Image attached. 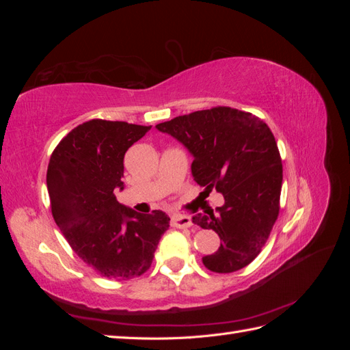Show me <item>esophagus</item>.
I'll use <instances>...</instances> for the list:
<instances>
[{
	"label": "esophagus",
	"mask_w": 350,
	"mask_h": 350,
	"mask_svg": "<svg viewBox=\"0 0 350 350\" xmlns=\"http://www.w3.org/2000/svg\"><path fill=\"white\" fill-rule=\"evenodd\" d=\"M172 226L179 228V229L191 228L193 226V219L187 216V215H176V216L172 217Z\"/></svg>",
	"instance_id": "34e87169"
}]
</instances>
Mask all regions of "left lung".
<instances>
[{"mask_svg":"<svg viewBox=\"0 0 350 350\" xmlns=\"http://www.w3.org/2000/svg\"><path fill=\"white\" fill-rule=\"evenodd\" d=\"M194 156V181L221 193L219 216L197 213L196 225L213 229L221 243L203 264L215 273H234L256 258L266 245L280 210L283 167L278 143L258 116L229 107H215L161 122Z\"/></svg>","mask_w":350,"mask_h":350,"instance_id":"1","label":"left lung"}]
</instances>
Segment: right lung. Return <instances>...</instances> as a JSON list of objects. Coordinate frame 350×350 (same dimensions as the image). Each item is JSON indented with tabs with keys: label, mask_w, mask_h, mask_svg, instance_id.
Instances as JSON below:
<instances>
[{
	"label": "right lung",
	"mask_w": 350,
	"mask_h": 350,
	"mask_svg": "<svg viewBox=\"0 0 350 350\" xmlns=\"http://www.w3.org/2000/svg\"><path fill=\"white\" fill-rule=\"evenodd\" d=\"M150 126L90 120L71 130L49 159L46 185L55 224L72 251L100 276L139 278L169 228L162 210L142 215L116 201L124 156Z\"/></svg>",
	"instance_id": "right-lung-1"
}]
</instances>
